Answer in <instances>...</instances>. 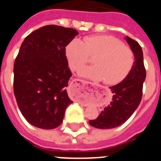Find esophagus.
<instances>
[{
  "label": "esophagus",
  "instance_id": "1",
  "mask_svg": "<svg viewBox=\"0 0 161 161\" xmlns=\"http://www.w3.org/2000/svg\"><path fill=\"white\" fill-rule=\"evenodd\" d=\"M89 84L91 85L90 82L85 81L84 80H80V79H75L73 80V87H75L76 89H80V88H82V86H85V85H89ZM74 98L76 99V100H80V96H75Z\"/></svg>",
  "mask_w": 161,
  "mask_h": 161
}]
</instances>
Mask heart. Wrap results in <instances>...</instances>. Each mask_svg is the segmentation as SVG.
<instances>
[{"instance_id": "heart-1", "label": "heart", "mask_w": 161, "mask_h": 161, "mask_svg": "<svg viewBox=\"0 0 161 161\" xmlns=\"http://www.w3.org/2000/svg\"><path fill=\"white\" fill-rule=\"evenodd\" d=\"M65 55L72 71H77L93 57L94 64L84 67L79 74L107 85L123 81L135 64V54L119 38L110 35L85 37L84 42L74 38L65 48Z\"/></svg>"}]
</instances>
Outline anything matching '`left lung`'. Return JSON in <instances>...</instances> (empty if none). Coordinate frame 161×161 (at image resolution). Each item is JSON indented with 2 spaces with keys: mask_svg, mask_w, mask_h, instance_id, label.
Returning a JSON list of instances; mask_svg holds the SVG:
<instances>
[{
  "mask_svg": "<svg viewBox=\"0 0 161 161\" xmlns=\"http://www.w3.org/2000/svg\"><path fill=\"white\" fill-rule=\"evenodd\" d=\"M126 40L135 54L133 68L123 81L109 87L114 93L112 102L96 119L89 122L96 128L110 129L120 126L131 116L141 102L146 78L143 51L136 40L129 37H126Z\"/></svg>",
  "mask_w": 161,
  "mask_h": 161,
  "instance_id": "left-lung-1",
  "label": "left lung"
}]
</instances>
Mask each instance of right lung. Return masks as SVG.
<instances>
[{"label":"right lung","mask_w":161,"mask_h":161,"mask_svg":"<svg viewBox=\"0 0 161 161\" xmlns=\"http://www.w3.org/2000/svg\"><path fill=\"white\" fill-rule=\"evenodd\" d=\"M77 31L48 25L25 37L14 68V93L25 120L38 128L54 129L63 122L72 101L66 87L72 76L65 47Z\"/></svg>","instance_id":"add662e5"}]
</instances>
